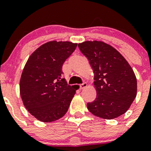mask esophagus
Listing matches in <instances>:
<instances>
[{"label": "esophagus", "mask_w": 151, "mask_h": 151, "mask_svg": "<svg viewBox=\"0 0 151 151\" xmlns=\"http://www.w3.org/2000/svg\"><path fill=\"white\" fill-rule=\"evenodd\" d=\"M87 86H88L87 83H83V84H81V85H80V88L81 89V90H82V89H84L85 88L87 87Z\"/></svg>", "instance_id": "34e87169"}]
</instances>
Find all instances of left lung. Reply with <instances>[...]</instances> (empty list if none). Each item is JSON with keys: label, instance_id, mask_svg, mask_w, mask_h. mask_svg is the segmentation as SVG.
Here are the masks:
<instances>
[{"label": "left lung", "instance_id": "obj_1", "mask_svg": "<svg viewBox=\"0 0 151 151\" xmlns=\"http://www.w3.org/2000/svg\"><path fill=\"white\" fill-rule=\"evenodd\" d=\"M93 70L94 101L87 108L94 116L113 119L124 114L137 96V81L128 61L116 49L102 41L78 44Z\"/></svg>", "mask_w": 151, "mask_h": 151}]
</instances>
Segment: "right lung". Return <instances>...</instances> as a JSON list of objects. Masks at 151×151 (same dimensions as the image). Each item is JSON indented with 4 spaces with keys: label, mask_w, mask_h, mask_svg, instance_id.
I'll use <instances>...</instances> for the list:
<instances>
[{
    "label": "right lung",
    "mask_w": 151,
    "mask_h": 151,
    "mask_svg": "<svg viewBox=\"0 0 151 151\" xmlns=\"http://www.w3.org/2000/svg\"><path fill=\"white\" fill-rule=\"evenodd\" d=\"M77 43L49 41L37 48L28 59L20 80L22 101L37 120L52 122L66 114L77 88L62 78V67Z\"/></svg>",
    "instance_id": "1"
}]
</instances>
